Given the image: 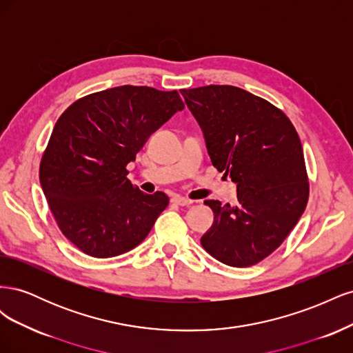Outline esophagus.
I'll list each match as a JSON object with an SVG mask.
<instances>
[{"instance_id":"34e87169","label":"esophagus","mask_w":353,"mask_h":353,"mask_svg":"<svg viewBox=\"0 0 353 353\" xmlns=\"http://www.w3.org/2000/svg\"><path fill=\"white\" fill-rule=\"evenodd\" d=\"M172 203H175V205H179V206H190V205H193V200H190L183 196H174Z\"/></svg>"}]
</instances>
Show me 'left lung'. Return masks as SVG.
Listing matches in <instances>:
<instances>
[{
  "label": "left lung",
  "mask_w": 353,
  "mask_h": 353,
  "mask_svg": "<svg viewBox=\"0 0 353 353\" xmlns=\"http://www.w3.org/2000/svg\"><path fill=\"white\" fill-rule=\"evenodd\" d=\"M181 94L205 135L212 165L237 184L236 206L205 200L215 218L201 245L225 265H256L280 248L306 208L301 138L280 109L241 88L208 85Z\"/></svg>",
  "instance_id": "left-lung-1"
}]
</instances>
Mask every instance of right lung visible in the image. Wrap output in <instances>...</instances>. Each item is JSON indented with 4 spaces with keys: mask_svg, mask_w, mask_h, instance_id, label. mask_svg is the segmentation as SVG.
<instances>
[{
    "mask_svg": "<svg viewBox=\"0 0 353 353\" xmlns=\"http://www.w3.org/2000/svg\"><path fill=\"white\" fill-rule=\"evenodd\" d=\"M183 109L176 91L123 85L82 97L59 117L39 183L59 228L79 250L113 258L147 237L169 199L134 187L126 165Z\"/></svg>",
    "mask_w": 353,
    "mask_h": 353,
    "instance_id": "obj_1",
    "label": "right lung"
}]
</instances>
